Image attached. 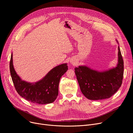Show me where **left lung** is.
<instances>
[{
    "label": "left lung",
    "instance_id": "1",
    "mask_svg": "<svg viewBox=\"0 0 133 133\" xmlns=\"http://www.w3.org/2000/svg\"><path fill=\"white\" fill-rule=\"evenodd\" d=\"M118 60L115 68L99 72L86 66L75 68V73L82 94L88 99H108L121 87L123 77V60L118 46Z\"/></svg>",
    "mask_w": 133,
    "mask_h": 133
}]
</instances>
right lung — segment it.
Instances as JSON below:
<instances>
[{"instance_id":"add662e5","label":"right lung","mask_w":133,"mask_h":133,"mask_svg":"<svg viewBox=\"0 0 133 133\" xmlns=\"http://www.w3.org/2000/svg\"><path fill=\"white\" fill-rule=\"evenodd\" d=\"M12 54L10 62V73L13 85L18 93L28 101L41 104L54 102L58 95V87L61 76L68 70L67 64L53 68L41 80L30 83L21 80L13 66Z\"/></svg>"}]
</instances>
